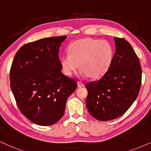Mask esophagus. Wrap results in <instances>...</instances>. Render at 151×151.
I'll use <instances>...</instances> for the list:
<instances>
[{
    "mask_svg": "<svg viewBox=\"0 0 151 151\" xmlns=\"http://www.w3.org/2000/svg\"><path fill=\"white\" fill-rule=\"evenodd\" d=\"M77 86H78V87H79V88H81V87L84 86V85H83V83H81V81H78V82H77Z\"/></svg>",
    "mask_w": 151,
    "mask_h": 151,
    "instance_id": "esophagus-1",
    "label": "esophagus"
}]
</instances>
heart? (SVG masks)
<instances>
[{
	"instance_id": "1",
	"label": "heart",
	"mask_w": 151,
	"mask_h": 151,
	"mask_svg": "<svg viewBox=\"0 0 151 151\" xmlns=\"http://www.w3.org/2000/svg\"><path fill=\"white\" fill-rule=\"evenodd\" d=\"M114 58V48L109 42L93 38H84L72 44L69 53L60 59L63 72L72 76L79 68V75L85 78L99 79L110 69Z\"/></svg>"
}]
</instances>
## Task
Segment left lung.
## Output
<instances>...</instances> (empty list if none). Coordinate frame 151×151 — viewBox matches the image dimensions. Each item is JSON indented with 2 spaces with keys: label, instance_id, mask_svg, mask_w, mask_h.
I'll list each match as a JSON object with an SVG mask.
<instances>
[{
  "label": "left lung",
  "instance_id": "left-lung-1",
  "mask_svg": "<svg viewBox=\"0 0 151 151\" xmlns=\"http://www.w3.org/2000/svg\"><path fill=\"white\" fill-rule=\"evenodd\" d=\"M116 51L108 72L99 80L86 84L88 111L97 120L107 121L121 116L138 96L142 68L130 44L114 37Z\"/></svg>",
  "mask_w": 151,
  "mask_h": 151
}]
</instances>
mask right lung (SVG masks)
<instances>
[{"label": "right lung", "instance_id": "obj_1", "mask_svg": "<svg viewBox=\"0 0 151 151\" xmlns=\"http://www.w3.org/2000/svg\"><path fill=\"white\" fill-rule=\"evenodd\" d=\"M67 36L43 38L19 49L9 74L10 87L21 112L33 123L51 125L63 116L77 81L62 73L60 47Z\"/></svg>", "mask_w": 151, "mask_h": 151}]
</instances>
